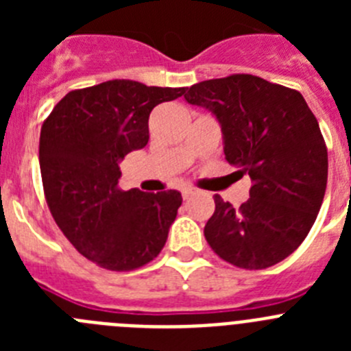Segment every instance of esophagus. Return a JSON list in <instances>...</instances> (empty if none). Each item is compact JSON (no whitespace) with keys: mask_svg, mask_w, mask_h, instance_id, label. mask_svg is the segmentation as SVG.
<instances>
[{"mask_svg":"<svg viewBox=\"0 0 351 351\" xmlns=\"http://www.w3.org/2000/svg\"><path fill=\"white\" fill-rule=\"evenodd\" d=\"M181 193H182V198H184V200H188V198H191L195 193H197V190H195V188H182Z\"/></svg>","mask_w":351,"mask_h":351,"instance_id":"34e87169","label":"esophagus"}]
</instances>
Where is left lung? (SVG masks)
Returning a JSON list of instances; mask_svg holds the SVG:
<instances>
[{
  "label": "left lung",
  "mask_w": 351,
  "mask_h": 351,
  "mask_svg": "<svg viewBox=\"0 0 351 351\" xmlns=\"http://www.w3.org/2000/svg\"><path fill=\"white\" fill-rule=\"evenodd\" d=\"M184 98L216 116L226 161L253 182L239 209L214 197L207 243L239 269L280 263L309 234L327 188V145L315 114L299 91L250 73L193 84Z\"/></svg>",
  "instance_id": "8db88e82"
}]
</instances>
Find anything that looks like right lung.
Returning <instances> with one entry per match:
<instances>
[{
	"label": "right lung",
	"mask_w": 351,
	"mask_h": 351,
	"mask_svg": "<svg viewBox=\"0 0 351 351\" xmlns=\"http://www.w3.org/2000/svg\"><path fill=\"white\" fill-rule=\"evenodd\" d=\"M186 88L107 80L70 91L40 132L43 193L64 237L98 267L126 272L160 255L182 204L179 191L119 188V161L149 141V114Z\"/></svg>",
	"instance_id": "add662e5"
}]
</instances>
